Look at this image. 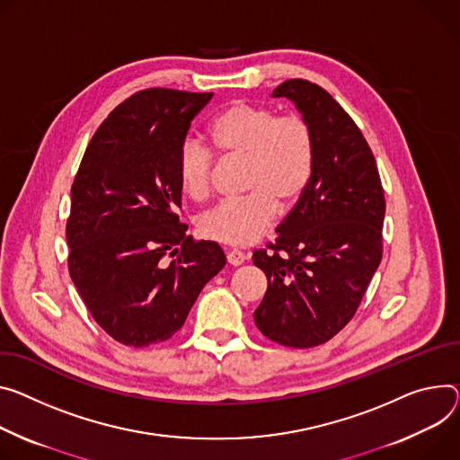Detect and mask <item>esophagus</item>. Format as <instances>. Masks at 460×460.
I'll list each match as a JSON object with an SVG mask.
<instances>
[{
	"label": "esophagus",
	"mask_w": 460,
	"mask_h": 460,
	"mask_svg": "<svg viewBox=\"0 0 460 460\" xmlns=\"http://www.w3.org/2000/svg\"><path fill=\"white\" fill-rule=\"evenodd\" d=\"M226 255H227V262H229L231 266H240V264H243L245 259H247L242 252H238V249H227Z\"/></svg>",
	"instance_id": "34e87169"
}]
</instances>
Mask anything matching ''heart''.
<instances>
[{
  "instance_id": "1",
  "label": "heart",
  "mask_w": 460,
  "mask_h": 460,
  "mask_svg": "<svg viewBox=\"0 0 460 460\" xmlns=\"http://www.w3.org/2000/svg\"><path fill=\"white\" fill-rule=\"evenodd\" d=\"M215 148L227 159H243V198L217 205L199 218V233L218 243L249 245L273 224L277 203L294 207L314 171V139L299 115H279L252 102H233L211 124ZM213 152L185 139L178 154V176L192 199L211 190Z\"/></svg>"
}]
</instances>
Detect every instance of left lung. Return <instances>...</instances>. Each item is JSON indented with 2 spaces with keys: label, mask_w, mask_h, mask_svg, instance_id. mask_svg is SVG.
Here are the masks:
<instances>
[{
  "label": "left lung",
  "mask_w": 460,
  "mask_h": 460,
  "mask_svg": "<svg viewBox=\"0 0 460 460\" xmlns=\"http://www.w3.org/2000/svg\"><path fill=\"white\" fill-rule=\"evenodd\" d=\"M286 97L314 139L310 183L277 227V242L253 253L268 277L255 324L275 343L317 347L354 317L382 262L385 198L376 159L350 115L317 84L286 80Z\"/></svg>",
  "instance_id": "8db88e82"
}]
</instances>
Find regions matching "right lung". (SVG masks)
<instances>
[{
	"label": "right lung",
	"instance_id": "obj_1",
	"mask_svg": "<svg viewBox=\"0 0 460 460\" xmlns=\"http://www.w3.org/2000/svg\"><path fill=\"white\" fill-rule=\"evenodd\" d=\"M213 93L152 88L119 104L71 187L69 275L99 326L128 347L166 341L224 266L217 242L185 236L178 154ZM172 252L177 259L166 263Z\"/></svg>",
	"mask_w": 460,
	"mask_h": 460
}]
</instances>
